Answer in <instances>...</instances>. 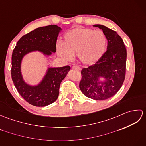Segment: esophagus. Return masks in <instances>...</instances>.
<instances>
[{
    "mask_svg": "<svg viewBox=\"0 0 146 146\" xmlns=\"http://www.w3.org/2000/svg\"><path fill=\"white\" fill-rule=\"evenodd\" d=\"M72 69L74 70H77V71L80 70V67L78 66H76V65H75V66H73L72 67Z\"/></svg>",
    "mask_w": 146,
    "mask_h": 146,
    "instance_id": "esophagus-1",
    "label": "esophagus"
}]
</instances>
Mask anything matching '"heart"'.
Returning <instances> with one entry per match:
<instances>
[{"label":"heart","mask_w":146,"mask_h":146,"mask_svg":"<svg viewBox=\"0 0 146 146\" xmlns=\"http://www.w3.org/2000/svg\"><path fill=\"white\" fill-rule=\"evenodd\" d=\"M107 44V38L102 31L78 27L65 33L64 41L58 43L56 50L58 54L65 60H71L76 53L79 61L90 65L102 57Z\"/></svg>","instance_id":"heart-1"}]
</instances>
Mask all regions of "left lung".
I'll use <instances>...</instances> for the list:
<instances>
[{
    "label": "left lung",
    "instance_id": "obj_1",
    "mask_svg": "<svg viewBox=\"0 0 146 146\" xmlns=\"http://www.w3.org/2000/svg\"><path fill=\"white\" fill-rule=\"evenodd\" d=\"M103 31L108 44L107 51L95 64L83 68L80 88L86 97L104 100L119 90L125 79L127 51L122 39L113 30L95 24Z\"/></svg>",
    "mask_w": 146,
    "mask_h": 146
}]
</instances>
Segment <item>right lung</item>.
<instances>
[{"instance_id": "1", "label": "right lung", "mask_w": 146, "mask_h": 146, "mask_svg": "<svg viewBox=\"0 0 146 146\" xmlns=\"http://www.w3.org/2000/svg\"><path fill=\"white\" fill-rule=\"evenodd\" d=\"M61 28L56 25L40 27L23 36L12 54L11 75L14 84L23 98L34 106L44 107L57 100L59 88L70 70V66L48 67L39 83L31 85L21 72L23 58L27 54L39 52L46 57L56 51V41Z\"/></svg>"}]
</instances>
